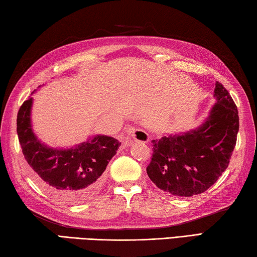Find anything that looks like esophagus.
Listing matches in <instances>:
<instances>
[{"instance_id":"34e87169","label":"esophagus","mask_w":257,"mask_h":257,"mask_svg":"<svg viewBox=\"0 0 257 257\" xmlns=\"http://www.w3.org/2000/svg\"><path fill=\"white\" fill-rule=\"evenodd\" d=\"M127 134L129 137H132L136 142H142V143H147L150 139L149 134H147L145 130L143 129H137V128H129L127 130Z\"/></svg>"}]
</instances>
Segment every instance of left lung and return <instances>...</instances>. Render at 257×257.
I'll list each match as a JSON object with an SVG mask.
<instances>
[{
	"label": "left lung",
	"mask_w": 257,
	"mask_h": 257,
	"mask_svg": "<svg viewBox=\"0 0 257 257\" xmlns=\"http://www.w3.org/2000/svg\"><path fill=\"white\" fill-rule=\"evenodd\" d=\"M215 104L198 128L153 139V154L146 171L160 189L189 197L215 184L228 168L239 130L236 104L219 81Z\"/></svg>",
	"instance_id": "left-lung-1"
}]
</instances>
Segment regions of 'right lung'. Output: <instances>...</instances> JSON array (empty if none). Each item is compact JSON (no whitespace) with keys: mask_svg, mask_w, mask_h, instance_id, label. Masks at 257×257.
I'll list each match as a JSON object with an SVG mask.
<instances>
[{"mask_svg":"<svg viewBox=\"0 0 257 257\" xmlns=\"http://www.w3.org/2000/svg\"><path fill=\"white\" fill-rule=\"evenodd\" d=\"M32 105L33 97H29L20 106L17 133L33 179L60 201L70 204L88 201L101 189L103 172L121 143L96 135L71 149H52L38 141L33 132Z\"/></svg>","mask_w":257,"mask_h":257,"instance_id":"right-lung-1","label":"right lung"}]
</instances>
